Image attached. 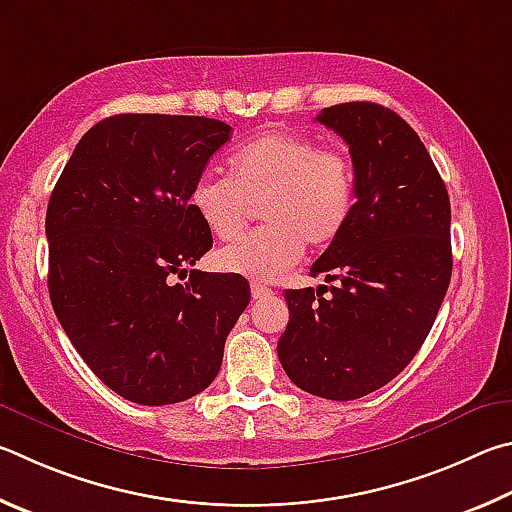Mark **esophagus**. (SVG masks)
<instances>
[{
  "instance_id": "1",
  "label": "esophagus",
  "mask_w": 512,
  "mask_h": 512,
  "mask_svg": "<svg viewBox=\"0 0 512 512\" xmlns=\"http://www.w3.org/2000/svg\"><path fill=\"white\" fill-rule=\"evenodd\" d=\"M270 294H272V290L267 288V285L251 283V297H254V299H265V297H270Z\"/></svg>"
}]
</instances>
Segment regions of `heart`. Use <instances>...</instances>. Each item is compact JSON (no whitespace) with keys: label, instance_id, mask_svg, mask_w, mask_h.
I'll return each mask as SVG.
<instances>
[{"label":"heart","instance_id":"heart-1","mask_svg":"<svg viewBox=\"0 0 512 512\" xmlns=\"http://www.w3.org/2000/svg\"><path fill=\"white\" fill-rule=\"evenodd\" d=\"M188 204L215 240L245 229L249 206L267 227L215 254L220 272L276 281L301 261L306 242L328 247L355 209V166L342 148H317L303 134L270 130L227 159V179L202 175Z\"/></svg>","mask_w":512,"mask_h":512}]
</instances>
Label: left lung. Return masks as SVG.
<instances>
[{
  "label": "left lung",
  "instance_id": "1",
  "mask_svg": "<svg viewBox=\"0 0 512 512\" xmlns=\"http://www.w3.org/2000/svg\"><path fill=\"white\" fill-rule=\"evenodd\" d=\"M317 121L348 143L355 209L310 267L335 285L285 290L276 351L299 389L357 400L396 378L434 326L452 279L450 197L425 143L389 107L342 103Z\"/></svg>",
  "mask_w": 512,
  "mask_h": 512
}]
</instances>
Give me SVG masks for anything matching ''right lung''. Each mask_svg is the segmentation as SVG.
Wrapping results in <instances>:
<instances>
[{"label":"right lung","mask_w":512,"mask_h":512,"mask_svg":"<svg viewBox=\"0 0 512 512\" xmlns=\"http://www.w3.org/2000/svg\"><path fill=\"white\" fill-rule=\"evenodd\" d=\"M229 134L206 116L116 114L83 134L51 193L53 312L96 378L137 405L209 387L249 303L242 276L186 270L213 245L188 195Z\"/></svg>","instance_id":"1"}]
</instances>
